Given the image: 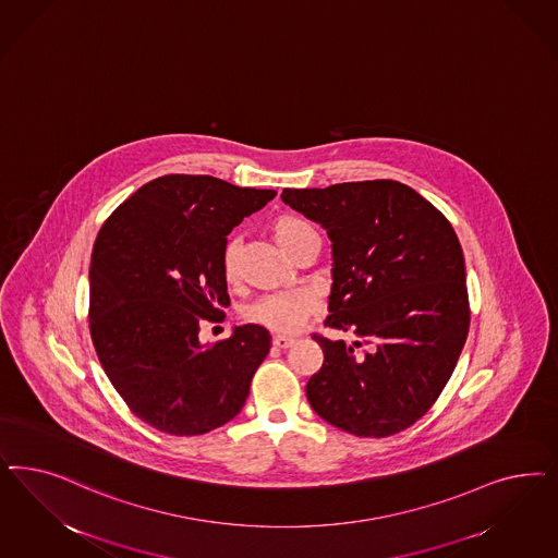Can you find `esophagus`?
<instances>
[{
	"mask_svg": "<svg viewBox=\"0 0 558 558\" xmlns=\"http://www.w3.org/2000/svg\"><path fill=\"white\" fill-rule=\"evenodd\" d=\"M293 342L295 341L289 339V337H275V339H272V344H275L277 349H289Z\"/></svg>",
	"mask_w": 558,
	"mask_h": 558,
	"instance_id": "1",
	"label": "esophagus"
}]
</instances>
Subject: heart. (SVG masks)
<instances>
[{
	"mask_svg": "<svg viewBox=\"0 0 558 558\" xmlns=\"http://www.w3.org/2000/svg\"><path fill=\"white\" fill-rule=\"evenodd\" d=\"M270 232L279 248L289 254L293 246L307 234L312 228L306 221L298 217H277L270 226ZM238 240H232L228 248L223 252V275L226 279H235L238 275ZM318 312V302L312 293L307 291H281L272 293L256 304H252L248 310V320L256 324H263L275 332H295Z\"/></svg>",
	"mask_w": 558,
	"mask_h": 558,
	"instance_id": "1",
	"label": "heart"
}]
</instances>
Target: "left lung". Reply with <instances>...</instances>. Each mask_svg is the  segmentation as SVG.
Wrapping results in <instances>:
<instances>
[{"instance_id":"obj_1","label":"left lung","mask_w":558,"mask_h":558,"mask_svg":"<svg viewBox=\"0 0 558 558\" xmlns=\"http://www.w3.org/2000/svg\"><path fill=\"white\" fill-rule=\"evenodd\" d=\"M283 203L332 242L328 341L306 386L330 425L388 437L416 423L446 388L470 326L464 254L450 221L396 180L286 189Z\"/></svg>"}]
</instances>
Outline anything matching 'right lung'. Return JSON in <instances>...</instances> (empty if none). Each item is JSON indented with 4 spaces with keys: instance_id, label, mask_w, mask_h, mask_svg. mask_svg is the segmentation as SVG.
<instances>
[{
    "instance_id": "right-lung-1",
    "label": "right lung",
    "mask_w": 558,
    "mask_h": 558,
    "mask_svg": "<svg viewBox=\"0 0 558 558\" xmlns=\"http://www.w3.org/2000/svg\"><path fill=\"white\" fill-rule=\"evenodd\" d=\"M277 191L168 174L108 217L90 263V335L126 407L170 435L211 432L242 411L270 335L234 326L198 341V323L230 306L226 235Z\"/></svg>"
}]
</instances>
